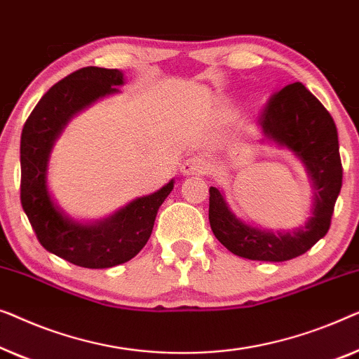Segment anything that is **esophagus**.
<instances>
[{"mask_svg": "<svg viewBox=\"0 0 359 359\" xmlns=\"http://www.w3.org/2000/svg\"><path fill=\"white\" fill-rule=\"evenodd\" d=\"M210 172V165L203 158H189L182 164V174L184 175H194L200 174L205 175Z\"/></svg>", "mask_w": 359, "mask_h": 359, "instance_id": "34e87169", "label": "esophagus"}]
</instances>
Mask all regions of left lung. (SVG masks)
<instances>
[{"label": "left lung", "instance_id": "obj_1", "mask_svg": "<svg viewBox=\"0 0 359 359\" xmlns=\"http://www.w3.org/2000/svg\"><path fill=\"white\" fill-rule=\"evenodd\" d=\"M260 128L262 144L287 149L304 165L312 189L311 216L294 229L259 228L229 208L223 190L210 187V226L216 239L237 257L285 262L306 254L330 228L343 177L338 133L332 115L301 83L286 86L271 97Z\"/></svg>", "mask_w": 359, "mask_h": 359}]
</instances>
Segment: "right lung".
<instances>
[{"label":"right lung","mask_w":359,"mask_h":359,"mask_svg":"<svg viewBox=\"0 0 359 359\" xmlns=\"http://www.w3.org/2000/svg\"><path fill=\"white\" fill-rule=\"evenodd\" d=\"M125 84L120 69L81 68L52 86L29 115L21 135V203L45 249L84 269H110L133 259L153 232L159 206L174 179L154 194L131 200L95 221L69 216L48 189V163L55 141L79 112Z\"/></svg>","instance_id":"obj_1"}]
</instances>
